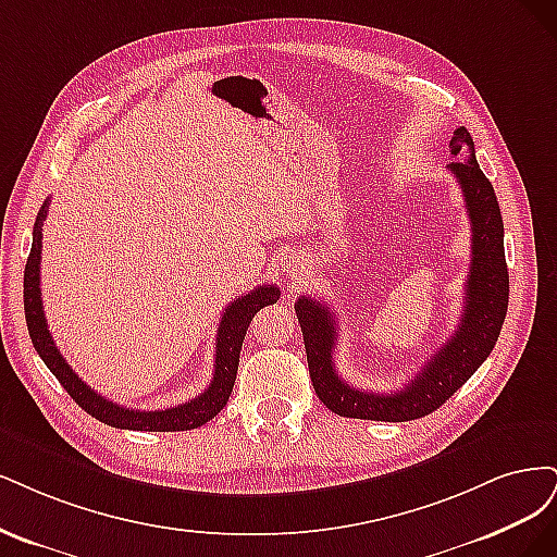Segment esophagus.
I'll return each mask as SVG.
<instances>
[{
  "mask_svg": "<svg viewBox=\"0 0 557 557\" xmlns=\"http://www.w3.org/2000/svg\"><path fill=\"white\" fill-rule=\"evenodd\" d=\"M302 265H305V263H302V257L296 255V257H292L289 261H286V268H289V271H286V273H289V275L294 277V275H298V273L302 271Z\"/></svg>",
  "mask_w": 557,
  "mask_h": 557,
  "instance_id": "1",
  "label": "esophagus"
}]
</instances>
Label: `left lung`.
I'll return each instance as SVG.
<instances>
[{
  "mask_svg": "<svg viewBox=\"0 0 557 557\" xmlns=\"http://www.w3.org/2000/svg\"><path fill=\"white\" fill-rule=\"evenodd\" d=\"M446 169L458 181L472 226V263L465 282V310L456 333L417 372L405 388L372 393L339 380L333 363L335 317L314 298L300 296L296 317L308 354L310 380L319 400L339 417L368 421H411L444 405L470 380L493 351L509 305V273L505 261V224L491 181L476 164L474 140L465 127L451 136Z\"/></svg>",
  "mask_w": 557,
  "mask_h": 557,
  "instance_id": "8db88e82",
  "label": "left lung"
}]
</instances>
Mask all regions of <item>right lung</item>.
<instances>
[{
	"label": "right lung",
	"instance_id": "add662e5",
	"mask_svg": "<svg viewBox=\"0 0 557 557\" xmlns=\"http://www.w3.org/2000/svg\"><path fill=\"white\" fill-rule=\"evenodd\" d=\"M48 214V201L41 206L37 222H34L32 233V249L25 265V319L27 331L32 337L34 349L39 351L41 361L48 366V370L58 376V382L64 386L71 398L76 400L78 407H83L89 417L97 421L122 428V430H146V433H175V430H191L201 428L210 419H214L228 403V396L236 384V372L240 361V347L247 333V326L252 324L255 314L263 308V305H273L280 300V289L273 284H263L259 289H252L249 294L240 296L226 305L222 314L220 329H218V343H214V372L210 386L201 393L199 398L189 403H183L171 409H129L122 407L113 400H106L103 396L87 386L81 376L69 368L64 356L52 343V335L46 324L44 314V300H41V240H44V220Z\"/></svg>",
	"mask_w": 557,
	"mask_h": 557
}]
</instances>
